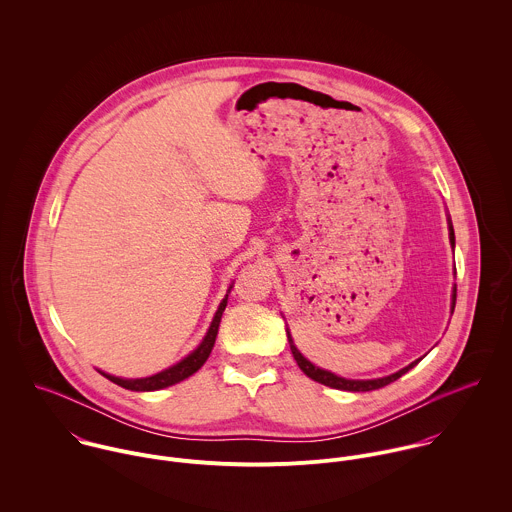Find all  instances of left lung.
I'll return each instance as SVG.
<instances>
[{
    "label": "left lung",
    "instance_id": "1",
    "mask_svg": "<svg viewBox=\"0 0 512 512\" xmlns=\"http://www.w3.org/2000/svg\"><path fill=\"white\" fill-rule=\"evenodd\" d=\"M447 226H449V244H451V248H455V234H453V224H451V219H449V217H447ZM455 295H457V290H455V286H453V293H451V313H453V309H455ZM288 341H290V349H292V355L293 359H295V363H297V366H299V368H301V370H303L311 380L321 382V384L331 386V388H337V390H349V392H368V390L382 388V386H386V384H390V382L398 380L402 374H406L410 368H414V366L418 365V363L422 361V359H418V361H414V363H410V365L400 368L398 372L388 374V376H382V378H372V380H351V378L337 376V374H333V372H329V370H323V368L313 365L311 361H307V359L299 353V349L293 345V339L292 335H290V331H288Z\"/></svg>",
    "mask_w": 512,
    "mask_h": 512
}]
</instances>
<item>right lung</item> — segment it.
<instances>
[{"instance_id":"obj_1","label":"right lung","mask_w":512,"mask_h":512,"mask_svg":"<svg viewBox=\"0 0 512 512\" xmlns=\"http://www.w3.org/2000/svg\"><path fill=\"white\" fill-rule=\"evenodd\" d=\"M232 290V284L228 288V292L224 295V299L220 301L219 309L211 321V327L205 335V339L201 341V345L189 353L185 359H181L177 365L169 366L157 374H151L146 378H120V376H114V374H108V372H102L98 370L102 376H106L108 380H112L114 384L126 388V390H134V392H151V390H161V388H167V386H173L185 378H189L191 374H195L201 366L207 363L213 347H215V341H217V333H219L220 317H222V311L226 307V301H228V293Z\"/></svg>"}]
</instances>
